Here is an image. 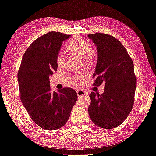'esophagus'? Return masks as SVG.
Listing matches in <instances>:
<instances>
[{
  "label": "esophagus",
  "mask_w": 156,
  "mask_h": 156,
  "mask_svg": "<svg viewBox=\"0 0 156 156\" xmlns=\"http://www.w3.org/2000/svg\"><path fill=\"white\" fill-rule=\"evenodd\" d=\"M77 94L78 97H82V96H86L87 95V92H85L84 90H78L77 91Z\"/></svg>",
  "instance_id": "34e87169"
}]
</instances>
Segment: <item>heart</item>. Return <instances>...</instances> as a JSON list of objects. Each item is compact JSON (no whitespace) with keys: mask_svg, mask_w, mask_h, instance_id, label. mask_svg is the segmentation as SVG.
I'll use <instances>...</instances> for the list:
<instances>
[{"mask_svg":"<svg viewBox=\"0 0 156 156\" xmlns=\"http://www.w3.org/2000/svg\"><path fill=\"white\" fill-rule=\"evenodd\" d=\"M65 50L67 54L71 56H78L82 57L83 61L86 64H90L92 62L94 57V52L92 46L81 37L72 38L65 43ZM57 64L58 67L64 66L65 59L61 55L57 58ZM84 76H80L74 78L73 82L78 84L84 78Z\"/></svg>","mask_w":156,"mask_h":156,"instance_id":"heart-1","label":"heart"}]
</instances>
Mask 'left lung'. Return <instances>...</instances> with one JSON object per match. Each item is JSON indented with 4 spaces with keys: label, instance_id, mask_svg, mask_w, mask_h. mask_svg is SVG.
Wrapping results in <instances>:
<instances>
[{
    "label": "left lung",
    "instance_id": "1",
    "mask_svg": "<svg viewBox=\"0 0 156 156\" xmlns=\"http://www.w3.org/2000/svg\"><path fill=\"white\" fill-rule=\"evenodd\" d=\"M98 50L94 86L104 83V92H92L88 113L97 126L112 129L126 119L133 108L136 78L134 64L126 49L111 35L96 33L88 35Z\"/></svg>",
    "mask_w": 156,
    "mask_h": 156
}]
</instances>
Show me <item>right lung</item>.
I'll use <instances>...</instances> for the list:
<instances>
[{
    "label": "right lung",
    "instance_id": "add662e5",
    "mask_svg": "<svg viewBox=\"0 0 156 156\" xmlns=\"http://www.w3.org/2000/svg\"><path fill=\"white\" fill-rule=\"evenodd\" d=\"M70 36L51 31L39 37L24 52L18 71L21 101L33 121L44 129L63 127L78 99L71 87L51 91L49 78L57 70L62 43Z\"/></svg>",
    "mask_w": 156,
    "mask_h": 156
}]
</instances>
